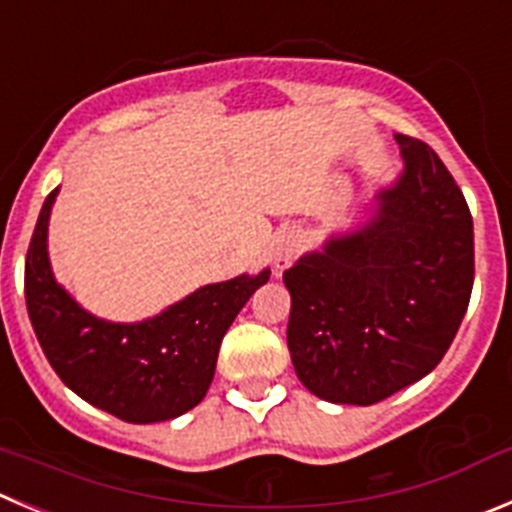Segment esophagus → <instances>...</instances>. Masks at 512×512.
Here are the masks:
<instances>
[{
    "label": "esophagus",
    "mask_w": 512,
    "mask_h": 512,
    "mask_svg": "<svg viewBox=\"0 0 512 512\" xmlns=\"http://www.w3.org/2000/svg\"><path fill=\"white\" fill-rule=\"evenodd\" d=\"M300 255V237L295 232H283L272 245V267L275 272H283L285 267H290L295 262V257Z\"/></svg>",
    "instance_id": "obj_1"
}]
</instances>
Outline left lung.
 <instances>
[{
	"label": "left lung",
	"instance_id": "obj_1",
	"mask_svg": "<svg viewBox=\"0 0 512 512\" xmlns=\"http://www.w3.org/2000/svg\"><path fill=\"white\" fill-rule=\"evenodd\" d=\"M394 138L404 169L376 191L369 219L283 272L295 374L331 404L369 407L424 379L470 303L475 240L460 186L427 143Z\"/></svg>",
	"mask_w": 512,
	"mask_h": 512
}]
</instances>
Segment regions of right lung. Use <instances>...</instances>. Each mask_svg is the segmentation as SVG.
Segmentation results:
<instances>
[{"label":"right lung","instance_id":"obj_1","mask_svg":"<svg viewBox=\"0 0 512 512\" xmlns=\"http://www.w3.org/2000/svg\"><path fill=\"white\" fill-rule=\"evenodd\" d=\"M57 191L42 204L25 262L27 313L47 361L80 399L123 422L181 417L207 396L224 333L270 270L204 285L146 321H105L52 275L47 224Z\"/></svg>","mask_w":512,"mask_h":512}]
</instances>
